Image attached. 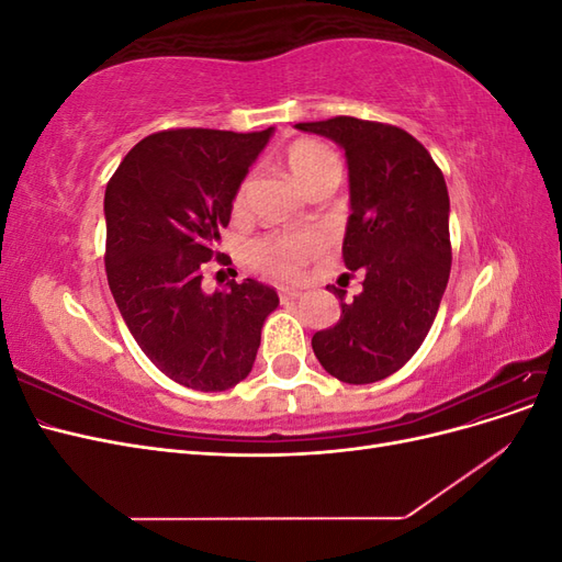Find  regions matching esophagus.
<instances>
[{"label": "esophagus", "instance_id": "esophagus-1", "mask_svg": "<svg viewBox=\"0 0 562 562\" xmlns=\"http://www.w3.org/2000/svg\"><path fill=\"white\" fill-rule=\"evenodd\" d=\"M302 293L297 291V288H288V285H281L279 288V297L281 302H288V300H297Z\"/></svg>", "mask_w": 562, "mask_h": 562}]
</instances>
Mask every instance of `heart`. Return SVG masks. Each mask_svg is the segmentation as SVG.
I'll return each instance as SVG.
<instances>
[{
    "instance_id": "b5f03b06",
    "label": "heart",
    "mask_w": 562,
    "mask_h": 562,
    "mask_svg": "<svg viewBox=\"0 0 562 562\" xmlns=\"http://www.w3.org/2000/svg\"><path fill=\"white\" fill-rule=\"evenodd\" d=\"M285 166L291 176L304 187L312 190L316 182L339 171L337 157L333 149L318 140H295L285 149ZM248 182H241L234 194V209L244 206ZM326 248V239L321 234H274L265 239L252 241L248 246V262L271 277L293 279L300 277L302 269L310 265L312 258Z\"/></svg>"
}]
</instances>
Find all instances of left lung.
<instances>
[{"label":"left lung","mask_w":562,"mask_h":562,"mask_svg":"<svg viewBox=\"0 0 562 562\" xmlns=\"http://www.w3.org/2000/svg\"><path fill=\"white\" fill-rule=\"evenodd\" d=\"M345 149L351 215L342 244L347 269L363 271V291L339 297V321L312 337L318 363L347 384L394 375L427 337L446 293L450 196L446 178L411 133L356 116L295 124Z\"/></svg>","instance_id":"obj_1"}]
</instances>
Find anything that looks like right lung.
<instances>
[{
	"label": "right lung",
	"mask_w": 562,
	"mask_h": 562,
	"mask_svg": "<svg viewBox=\"0 0 562 562\" xmlns=\"http://www.w3.org/2000/svg\"><path fill=\"white\" fill-rule=\"evenodd\" d=\"M274 128L151 133L119 164L105 190V271L135 342L166 378L225 391L248 378L265 318L279 295L255 279L203 293L220 229L250 164Z\"/></svg>",
	"instance_id": "add662e5"
}]
</instances>
